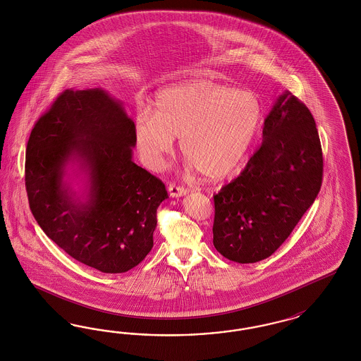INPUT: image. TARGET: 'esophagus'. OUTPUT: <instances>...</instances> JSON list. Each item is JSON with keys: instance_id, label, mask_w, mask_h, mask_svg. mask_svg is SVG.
Listing matches in <instances>:
<instances>
[{"instance_id": "obj_1", "label": "esophagus", "mask_w": 361, "mask_h": 361, "mask_svg": "<svg viewBox=\"0 0 361 361\" xmlns=\"http://www.w3.org/2000/svg\"><path fill=\"white\" fill-rule=\"evenodd\" d=\"M168 192H169V196H171V197H183V196H185L188 193V190L185 188L178 187V185H176V184H171V185L168 187Z\"/></svg>"}]
</instances>
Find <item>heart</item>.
<instances>
[{
    "label": "heart",
    "instance_id": "heart-1",
    "mask_svg": "<svg viewBox=\"0 0 361 361\" xmlns=\"http://www.w3.org/2000/svg\"><path fill=\"white\" fill-rule=\"evenodd\" d=\"M262 123L257 97L245 89L192 80L160 90L152 112L138 111L133 136L142 162L164 166L174 137L190 164L208 180L232 173L247 156Z\"/></svg>",
    "mask_w": 361,
    "mask_h": 361
}]
</instances>
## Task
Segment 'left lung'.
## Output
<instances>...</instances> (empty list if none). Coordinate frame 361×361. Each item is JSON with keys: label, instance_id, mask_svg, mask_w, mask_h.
<instances>
[{"label": "left lung", "instance_id": "8db88e82", "mask_svg": "<svg viewBox=\"0 0 361 361\" xmlns=\"http://www.w3.org/2000/svg\"><path fill=\"white\" fill-rule=\"evenodd\" d=\"M322 180L323 153L314 118L286 90L265 117L260 149L213 197L214 248L240 264L269 257L311 208Z\"/></svg>", "mask_w": 361, "mask_h": 361}]
</instances>
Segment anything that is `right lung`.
<instances>
[{"instance_id": "1", "label": "right lung", "mask_w": 361, "mask_h": 361, "mask_svg": "<svg viewBox=\"0 0 361 361\" xmlns=\"http://www.w3.org/2000/svg\"><path fill=\"white\" fill-rule=\"evenodd\" d=\"M133 125L124 102L102 87L66 89L26 145V192L38 225L104 274H124L145 259L168 199L161 181L133 162Z\"/></svg>"}]
</instances>
